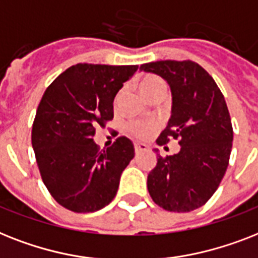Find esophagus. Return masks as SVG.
I'll return each mask as SVG.
<instances>
[{"instance_id": "1", "label": "esophagus", "mask_w": 258, "mask_h": 258, "mask_svg": "<svg viewBox=\"0 0 258 258\" xmlns=\"http://www.w3.org/2000/svg\"><path fill=\"white\" fill-rule=\"evenodd\" d=\"M145 150H148V145H145V144H135L136 154L141 153V152H145Z\"/></svg>"}]
</instances>
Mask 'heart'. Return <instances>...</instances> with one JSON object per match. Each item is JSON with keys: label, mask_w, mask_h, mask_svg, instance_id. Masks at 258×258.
I'll list each match as a JSON object with an SVG mask.
<instances>
[{"label": "heart", "mask_w": 258, "mask_h": 258, "mask_svg": "<svg viewBox=\"0 0 258 258\" xmlns=\"http://www.w3.org/2000/svg\"><path fill=\"white\" fill-rule=\"evenodd\" d=\"M140 90H141L142 96L148 100L150 96H153V94L158 93V92H162V90H166V86H165V82L162 81L161 78L157 77V76H146L140 82ZM118 98L119 94L117 96L116 102L118 101ZM152 127H153L152 123H144L139 122V121H132V122L127 123L129 132H131L132 135H135L136 137H140V139L146 137V136L149 135Z\"/></svg>", "instance_id": "b5f03b06"}]
</instances>
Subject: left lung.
<instances>
[{"label": "left lung", "instance_id": "left-lung-1", "mask_svg": "<svg viewBox=\"0 0 258 258\" xmlns=\"http://www.w3.org/2000/svg\"><path fill=\"white\" fill-rule=\"evenodd\" d=\"M140 71L164 78L172 92V116L157 144L174 139L181 146L173 156L157 154L149 195L165 211H195L217 190L229 164L233 129L225 98L211 74L189 59L144 63Z\"/></svg>", "mask_w": 258, "mask_h": 258}]
</instances>
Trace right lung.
Here are the masks:
<instances>
[{"instance_id": "1", "label": "right lung", "mask_w": 258, "mask_h": 258, "mask_svg": "<svg viewBox=\"0 0 258 258\" xmlns=\"http://www.w3.org/2000/svg\"><path fill=\"white\" fill-rule=\"evenodd\" d=\"M137 69L77 63L59 74L41 98L33 122V149L45 186L69 211H100L116 197L135 146L118 137L100 150L93 137L98 125L113 118L114 97Z\"/></svg>"}]
</instances>
